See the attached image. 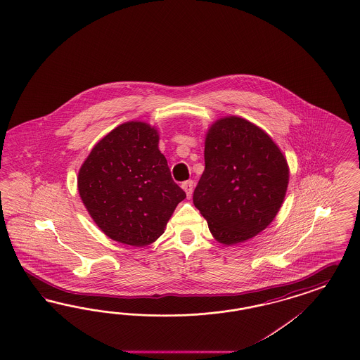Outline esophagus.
<instances>
[{"mask_svg": "<svg viewBox=\"0 0 360 360\" xmlns=\"http://www.w3.org/2000/svg\"><path fill=\"white\" fill-rule=\"evenodd\" d=\"M182 188L185 190L187 198H190L191 194H193V190H194V182L193 181H186V182L182 184Z\"/></svg>", "mask_w": 360, "mask_h": 360, "instance_id": "1", "label": "esophagus"}]
</instances>
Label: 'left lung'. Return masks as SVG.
<instances>
[{
  "instance_id": "obj_1",
  "label": "left lung",
  "mask_w": 360,
  "mask_h": 360,
  "mask_svg": "<svg viewBox=\"0 0 360 360\" xmlns=\"http://www.w3.org/2000/svg\"><path fill=\"white\" fill-rule=\"evenodd\" d=\"M205 164L193 199L217 241L243 243L272 223L288 190L289 166L266 131L238 116L219 119L206 133Z\"/></svg>"
}]
</instances>
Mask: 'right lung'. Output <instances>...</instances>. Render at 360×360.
Instances as JSON below:
<instances>
[{
	"instance_id": "obj_1",
	"label": "right lung",
	"mask_w": 360,
	"mask_h": 360,
	"mask_svg": "<svg viewBox=\"0 0 360 360\" xmlns=\"http://www.w3.org/2000/svg\"><path fill=\"white\" fill-rule=\"evenodd\" d=\"M158 142L155 127L124 122L92 148L79 169L80 199L98 229L115 241L152 244L186 198Z\"/></svg>"
}]
</instances>
